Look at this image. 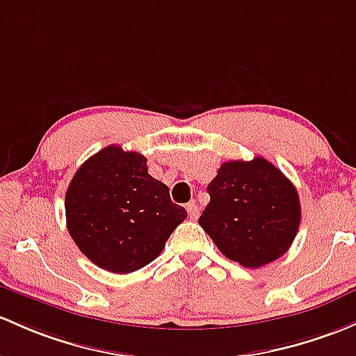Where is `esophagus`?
Here are the masks:
<instances>
[{"mask_svg":"<svg viewBox=\"0 0 356 356\" xmlns=\"http://www.w3.org/2000/svg\"><path fill=\"white\" fill-rule=\"evenodd\" d=\"M186 209H188V215L191 220H196L197 216H200V208H197V204L194 203V201H191V203L186 204Z\"/></svg>","mask_w":356,"mask_h":356,"instance_id":"obj_1","label":"esophagus"}]
</instances>
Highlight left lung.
Returning a JSON list of instances; mask_svg holds the SVG:
<instances>
[{"label":"left lung","mask_w":356,"mask_h":356,"mask_svg":"<svg viewBox=\"0 0 356 356\" xmlns=\"http://www.w3.org/2000/svg\"><path fill=\"white\" fill-rule=\"evenodd\" d=\"M208 194L200 225L223 256L245 268L283 256L300 227L297 189L263 156L223 163Z\"/></svg>","instance_id":"obj_1"}]
</instances>
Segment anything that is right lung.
Returning a JSON list of instances; mask_svg holds the SVG:
<instances>
[{
  "label": "right lung",
  "mask_w": 356,
  "mask_h": 356,
  "mask_svg": "<svg viewBox=\"0 0 356 356\" xmlns=\"http://www.w3.org/2000/svg\"><path fill=\"white\" fill-rule=\"evenodd\" d=\"M66 225L78 249L111 273L152 263L188 213L148 174L141 153L109 145L76 170L65 197Z\"/></svg>",
  "instance_id": "add662e5"
}]
</instances>
